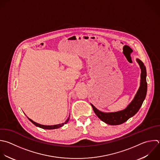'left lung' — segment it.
Masks as SVG:
<instances>
[{"mask_svg":"<svg viewBox=\"0 0 160 160\" xmlns=\"http://www.w3.org/2000/svg\"><path fill=\"white\" fill-rule=\"evenodd\" d=\"M136 61L139 64L141 71L140 86L134 99L126 109L117 112H103L97 109L92 104H91L93 111L97 116L101 120L108 124L118 125L126 122L139 111L146 98L147 92L146 67L140 59H136Z\"/></svg>","mask_w":160,"mask_h":160,"instance_id":"1","label":"left lung"}]
</instances>
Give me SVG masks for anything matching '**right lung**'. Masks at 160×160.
<instances>
[{
    "mask_svg": "<svg viewBox=\"0 0 160 160\" xmlns=\"http://www.w3.org/2000/svg\"><path fill=\"white\" fill-rule=\"evenodd\" d=\"M28 118L29 119L30 121H31L35 126H38V127H39L41 128H42V129H57V128H59L60 127H62V126H64V124H66L68 122V121H69V118H68V119L64 122V123H61V124H56V125H51V126H48V125H42V124H39V123H37L36 122H34V121H32V119H31L30 118H29L28 117Z\"/></svg>",
    "mask_w": 160,
    "mask_h": 160,
    "instance_id": "right-lung-1",
    "label": "right lung"
}]
</instances>
